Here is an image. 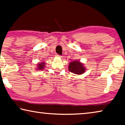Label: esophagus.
Segmentation results:
<instances>
[{
	"mask_svg": "<svg viewBox=\"0 0 125 125\" xmlns=\"http://www.w3.org/2000/svg\"><path fill=\"white\" fill-rule=\"evenodd\" d=\"M56 57H61V55H59V54H56Z\"/></svg>",
	"mask_w": 125,
	"mask_h": 125,
	"instance_id": "34e87169",
	"label": "esophagus"
}]
</instances>
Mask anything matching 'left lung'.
Returning a JSON list of instances; mask_svg holds the SVG:
<instances>
[{"instance_id":"1","label":"left lung","mask_w":125,"mask_h":125,"mask_svg":"<svg viewBox=\"0 0 125 125\" xmlns=\"http://www.w3.org/2000/svg\"><path fill=\"white\" fill-rule=\"evenodd\" d=\"M86 68L82 63L79 61H73L71 62L68 66V70L74 74H82L86 71Z\"/></svg>"}]
</instances>
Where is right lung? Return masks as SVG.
<instances>
[{
    "mask_svg": "<svg viewBox=\"0 0 125 125\" xmlns=\"http://www.w3.org/2000/svg\"><path fill=\"white\" fill-rule=\"evenodd\" d=\"M45 62H41L38 63V64H37V70H43L44 68H45Z\"/></svg>",
    "mask_w": 125,
    "mask_h": 125,
    "instance_id": "obj_1",
    "label": "right lung"
}]
</instances>
